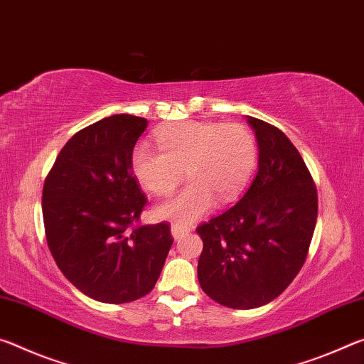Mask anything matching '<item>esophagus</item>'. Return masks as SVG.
Returning <instances> with one entry per match:
<instances>
[{"mask_svg":"<svg viewBox=\"0 0 364 364\" xmlns=\"http://www.w3.org/2000/svg\"><path fill=\"white\" fill-rule=\"evenodd\" d=\"M190 232L188 228H182V225H172L171 228V234L174 237V240H181L183 235H187Z\"/></svg>","mask_w":364,"mask_h":364,"instance_id":"1","label":"esophagus"}]
</instances>
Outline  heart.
I'll list each match as a JSON object with an SVG mask.
<instances>
[{
    "label": "heart",
    "instance_id": "obj_1",
    "mask_svg": "<svg viewBox=\"0 0 364 364\" xmlns=\"http://www.w3.org/2000/svg\"><path fill=\"white\" fill-rule=\"evenodd\" d=\"M159 150L140 143L132 153V169L148 192L164 196L183 177L181 192L156 208L176 224H190L211 210L214 201L229 203L247 187L258 158L256 140L242 124L183 121L156 135Z\"/></svg>",
    "mask_w": 364,
    "mask_h": 364
}]
</instances>
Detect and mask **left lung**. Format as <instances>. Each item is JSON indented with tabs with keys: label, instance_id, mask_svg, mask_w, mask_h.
Returning <instances> with one entry per match:
<instances>
[{
	"label": "left lung",
	"instance_id": "obj_1",
	"mask_svg": "<svg viewBox=\"0 0 364 364\" xmlns=\"http://www.w3.org/2000/svg\"><path fill=\"white\" fill-rule=\"evenodd\" d=\"M258 141V172L235 206L200 225L198 282L219 305L253 309L277 299L305 263L318 193L287 135L247 116Z\"/></svg>",
	"mask_w": 364,
	"mask_h": 364
}]
</instances>
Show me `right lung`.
<instances>
[{"mask_svg": "<svg viewBox=\"0 0 364 364\" xmlns=\"http://www.w3.org/2000/svg\"><path fill=\"white\" fill-rule=\"evenodd\" d=\"M148 121L101 119L70 139L46 176V242L65 279L90 299L119 305L153 290L172 245L168 223L134 225L146 205L132 153Z\"/></svg>", "mask_w": 364, "mask_h": 364, "instance_id": "1", "label": "right lung"}]
</instances>
